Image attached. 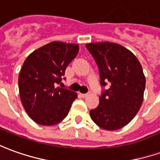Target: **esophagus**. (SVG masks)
<instances>
[{
	"mask_svg": "<svg viewBox=\"0 0 160 160\" xmlns=\"http://www.w3.org/2000/svg\"><path fill=\"white\" fill-rule=\"evenodd\" d=\"M89 95V93H80V96L82 97V98H86V97H88Z\"/></svg>",
	"mask_w": 160,
	"mask_h": 160,
	"instance_id": "esophagus-1",
	"label": "esophagus"
}]
</instances>
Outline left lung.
<instances>
[{"instance_id":"obj_1","label":"left lung","mask_w":160,"mask_h":160,"mask_svg":"<svg viewBox=\"0 0 160 160\" xmlns=\"http://www.w3.org/2000/svg\"><path fill=\"white\" fill-rule=\"evenodd\" d=\"M99 68L100 84L109 89L99 97V104L90 111L97 126L115 131L127 126L141 107L146 88L142 67L133 53L113 42H93L86 45Z\"/></svg>"}]
</instances>
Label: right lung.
<instances>
[{
  "instance_id": "right-lung-1",
  "label": "right lung",
  "mask_w": 160,
  "mask_h": 160,
  "mask_svg": "<svg viewBox=\"0 0 160 160\" xmlns=\"http://www.w3.org/2000/svg\"><path fill=\"white\" fill-rule=\"evenodd\" d=\"M78 52L77 44L53 41L34 50L25 60L18 85L22 106L34 122L53 126L68 114L77 92L56 86Z\"/></svg>"
}]
</instances>
